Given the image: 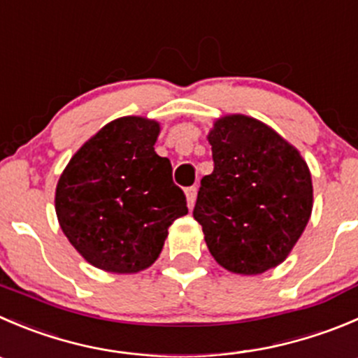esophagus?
<instances>
[{"label":"esophagus","mask_w":358,"mask_h":358,"mask_svg":"<svg viewBox=\"0 0 358 358\" xmlns=\"http://www.w3.org/2000/svg\"><path fill=\"white\" fill-rule=\"evenodd\" d=\"M185 196H187V204H189V208L192 210L194 203H196V196H197L196 187H189V189H185Z\"/></svg>","instance_id":"obj_1"}]
</instances>
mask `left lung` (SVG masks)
<instances>
[{"label": "left lung", "mask_w": 358, "mask_h": 358, "mask_svg": "<svg viewBox=\"0 0 358 358\" xmlns=\"http://www.w3.org/2000/svg\"><path fill=\"white\" fill-rule=\"evenodd\" d=\"M208 141L215 168L201 180L194 206L208 250L236 275L280 266L313 210L306 161L273 127L241 113L215 120Z\"/></svg>", "instance_id": "1"}]
</instances>
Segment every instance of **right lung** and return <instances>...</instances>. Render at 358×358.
<instances>
[{"mask_svg": "<svg viewBox=\"0 0 358 358\" xmlns=\"http://www.w3.org/2000/svg\"><path fill=\"white\" fill-rule=\"evenodd\" d=\"M161 124L120 117L85 141L55 187V213L73 248L98 269L140 273L157 260L168 229L189 213L171 162L155 154Z\"/></svg>", "mask_w": 358, "mask_h": 358, "instance_id": "1", "label": "right lung"}]
</instances>
